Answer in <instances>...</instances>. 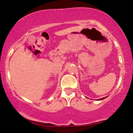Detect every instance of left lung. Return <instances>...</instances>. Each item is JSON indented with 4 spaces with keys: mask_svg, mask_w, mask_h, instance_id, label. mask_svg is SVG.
<instances>
[{
    "mask_svg": "<svg viewBox=\"0 0 133 133\" xmlns=\"http://www.w3.org/2000/svg\"><path fill=\"white\" fill-rule=\"evenodd\" d=\"M105 98H107V97H103V98H101V99H97V100H98V101H101V100H103V99H105Z\"/></svg>",
    "mask_w": 133,
    "mask_h": 133,
    "instance_id": "left-lung-1",
    "label": "left lung"
}]
</instances>
